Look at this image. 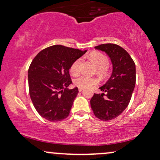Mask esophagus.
I'll use <instances>...</instances> for the list:
<instances>
[{
    "instance_id": "obj_1",
    "label": "esophagus",
    "mask_w": 160,
    "mask_h": 160,
    "mask_svg": "<svg viewBox=\"0 0 160 160\" xmlns=\"http://www.w3.org/2000/svg\"><path fill=\"white\" fill-rule=\"evenodd\" d=\"M78 90H79V91H82V90H83V88H78Z\"/></svg>"
}]
</instances>
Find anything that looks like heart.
<instances>
[{
	"mask_svg": "<svg viewBox=\"0 0 160 160\" xmlns=\"http://www.w3.org/2000/svg\"><path fill=\"white\" fill-rule=\"evenodd\" d=\"M91 60L95 63L98 67V72L102 74H105L107 72V67L108 64V58L105 55L99 52H93L90 55ZM82 59L78 58L72 63L70 67V72L73 75H78L80 73V65H81ZM74 85L81 88H91L95 85L99 83V79L92 78L86 75H82L74 80Z\"/></svg>",
	"mask_w": 160,
	"mask_h": 160,
	"instance_id": "1",
	"label": "heart"
}]
</instances>
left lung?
I'll list each match as a JSON object with an SVG mask.
<instances>
[{"instance_id":"left-lung-1","label":"left lung","mask_w":160,"mask_h":160,"mask_svg":"<svg viewBox=\"0 0 160 160\" xmlns=\"http://www.w3.org/2000/svg\"><path fill=\"white\" fill-rule=\"evenodd\" d=\"M94 48L109 56L112 72L106 83L99 87L102 93L91 98V107L96 117L110 121L121 114L130 102L135 86V64L129 53L117 44H100Z\"/></svg>"}]
</instances>
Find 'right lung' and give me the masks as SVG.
<instances>
[{
    "label": "right lung",
    "instance_id": "right-lung-1",
    "mask_svg": "<svg viewBox=\"0 0 160 160\" xmlns=\"http://www.w3.org/2000/svg\"><path fill=\"white\" fill-rule=\"evenodd\" d=\"M87 50L53 45L39 52L30 65L29 93L34 108L46 120L59 121L67 118L78 93L72 83L69 69Z\"/></svg>",
    "mask_w": 160,
    "mask_h": 160
}]
</instances>
